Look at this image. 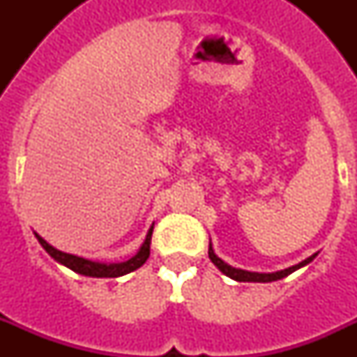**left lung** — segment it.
<instances>
[{"instance_id": "obj_1", "label": "left lung", "mask_w": 357, "mask_h": 357, "mask_svg": "<svg viewBox=\"0 0 357 357\" xmlns=\"http://www.w3.org/2000/svg\"><path fill=\"white\" fill-rule=\"evenodd\" d=\"M317 255H318V252H317V254H313V255H309L307 259H304L302 263L295 264V266L284 268V270H279V272L259 273V272H248V270H241V268H234V266H230V264H227L225 261L220 259V257L214 254L213 243H209V259L213 261L214 266H216L218 270L223 273V275L238 280V282H273V280L284 279V277H288L289 273L296 272L298 268H302V266H305V264L311 263V261H313Z\"/></svg>"}]
</instances>
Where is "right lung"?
Returning <instances> with one entry per match:
<instances>
[{
  "label": "right lung",
  "mask_w": 357,
  "mask_h": 357,
  "mask_svg": "<svg viewBox=\"0 0 357 357\" xmlns=\"http://www.w3.org/2000/svg\"><path fill=\"white\" fill-rule=\"evenodd\" d=\"M151 232H153V225L150 227V230H148V234H146V238H144L143 245H141L139 250H137V254H135L134 257H130L128 261H123V263H109V264L98 263V261L85 259V257H78V255L66 254V252L56 250V248L52 247V245H50L46 239L40 238L37 232H36V238H37V241L40 243V247L48 252V254L52 255L56 263L64 264V266H68L69 270H73V272H77V273H80V275H85V277H98V279H103V277H107V279H112V277L127 275V273L134 272V270H137V268H141L144 263H146V259L150 257Z\"/></svg>",
  "instance_id": "add662e5"
}]
</instances>
